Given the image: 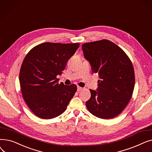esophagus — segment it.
<instances>
[{
    "mask_svg": "<svg viewBox=\"0 0 152 152\" xmlns=\"http://www.w3.org/2000/svg\"><path fill=\"white\" fill-rule=\"evenodd\" d=\"M83 89H84V88H83V87H79V86H77V91H82Z\"/></svg>",
    "mask_w": 152,
    "mask_h": 152,
    "instance_id": "obj_1",
    "label": "esophagus"
}]
</instances>
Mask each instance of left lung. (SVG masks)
I'll return each instance as SVG.
<instances>
[{"mask_svg":"<svg viewBox=\"0 0 152 152\" xmlns=\"http://www.w3.org/2000/svg\"><path fill=\"white\" fill-rule=\"evenodd\" d=\"M82 49L93 72L98 73L100 79L97 91L90 89L91 97L86 107L99 118H113L132 97L135 84L132 62L120 47L107 39L83 44Z\"/></svg>","mask_w":152,"mask_h":152,"instance_id":"1","label":"left lung"}]
</instances>
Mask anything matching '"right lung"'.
<instances>
[{"label": "right lung", "instance_id": "1", "mask_svg": "<svg viewBox=\"0 0 152 152\" xmlns=\"http://www.w3.org/2000/svg\"><path fill=\"white\" fill-rule=\"evenodd\" d=\"M79 47V43L45 42L33 47L24 59L19 76L21 93L37 117L52 119L66 110L77 87L59 84L57 76Z\"/></svg>", "mask_w": 152, "mask_h": 152}]
</instances>
